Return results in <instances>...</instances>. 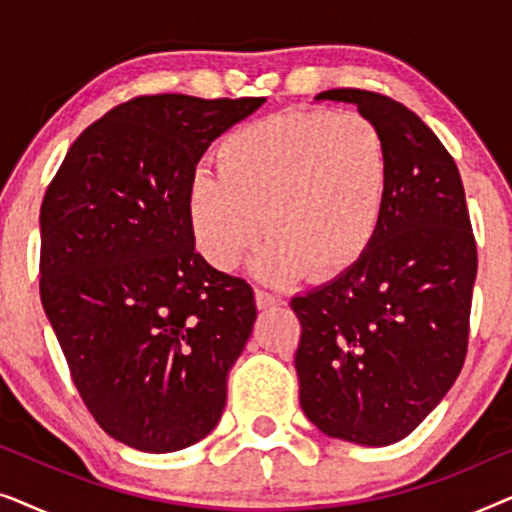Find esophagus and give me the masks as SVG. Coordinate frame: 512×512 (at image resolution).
I'll return each mask as SVG.
<instances>
[{"label":"esophagus","instance_id":"esophagus-1","mask_svg":"<svg viewBox=\"0 0 512 512\" xmlns=\"http://www.w3.org/2000/svg\"><path fill=\"white\" fill-rule=\"evenodd\" d=\"M279 303H282V300H279V296H275V293L256 289V305H258V310H270V307H275Z\"/></svg>","mask_w":512,"mask_h":512}]
</instances>
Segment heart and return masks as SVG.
Segmentation results:
<instances>
[{"instance_id": "1", "label": "heart", "mask_w": 512, "mask_h": 512, "mask_svg": "<svg viewBox=\"0 0 512 512\" xmlns=\"http://www.w3.org/2000/svg\"><path fill=\"white\" fill-rule=\"evenodd\" d=\"M216 170L188 179L186 219L216 270H233L261 240L254 272L326 282L361 263L384 226L394 158L363 114L291 109L235 128L214 151Z\"/></svg>"}]
</instances>
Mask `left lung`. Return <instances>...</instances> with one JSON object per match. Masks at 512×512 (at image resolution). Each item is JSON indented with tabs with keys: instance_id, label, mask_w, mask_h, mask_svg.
<instances>
[{
	"instance_id": "obj_1",
	"label": "left lung",
	"mask_w": 512,
	"mask_h": 512,
	"mask_svg": "<svg viewBox=\"0 0 512 512\" xmlns=\"http://www.w3.org/2000/svg\"><path fill=\"white\" fill-rule=\"evenodd\" d=\"M317 100L380 125L394 188L366 258L291 300L300 408L326 436L382 447L415 431L461 373L478 247L457 163L415 111L359 88Z\"/></svg>"
}]
</instances>
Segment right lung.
<instances>
[{"label": "right lung", "instance_id": "1", "mask_svg": "<svg viewBox=\"0 0 512 512\" xmlns=\"http://www.w3.org/2000/svg\"><path fill=\"white\" fill-rule=\"evenodd\" d=\"M265 97L142 95L81 132L41 202V305L95 422L142 452L219 424L254 291L212 268L186 188L216 137Z\"/></svg>", "mask_w": 512, "mask_h": 512}]
</instances>
